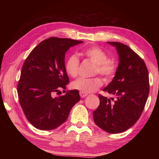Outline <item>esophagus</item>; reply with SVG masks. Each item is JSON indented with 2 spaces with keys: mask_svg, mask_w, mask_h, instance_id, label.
<instances>
[{
  "mask_svg": "<svg viewBox=\"0 0 159 159\" xmlns=\"http://www.w3.org/2000/svg\"><path fill=\"white\" fill-rule=\"evenodd\" d=\"M80 98H85L86 96L88 95V94H86V93H81V92H80Z\"/></svg>",
  "mask_w": 159,
  "mask_h": 159,
  "instance_id": "34e87169",
  "label": "esophagus"
}]
</instances>
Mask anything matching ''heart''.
I'll use <instances>...</instances> for the list:
<instances>
[{"instance_id": "obj_1", "label": "heart", "mask_w": 159, "mask_h": 159, "mask_svg": "<svg viewBox=\"0 0 159 159\" xmlns=\"http://www.w3.org/2000/svg\"><path fill=\"white\" fill-rule=\"evenodd\" d=\"M80 54L95 64V74H99L107 80L111 79L116 72L114 61L108 60V56L103 50L97 46H92L83 49ZM79 60L76 55H71L66 59L64 68L66 74L71 77H76L79 74ZM102 85V80L99 77L92 79H80L71 83V88L83 93L95 92Z\"/></svg>"}]
</instances>
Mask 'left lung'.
<instances>
[{
    "label": "left lung",
    "mask_w": 159,
    "mask_h": 159,
    "mask_svg": "<svg viewBox=\"0 0 159 159\" xmlns=\"http://www.w3.org/2000/svg\"><path fill=\"white\" fill-rule=\"evenodd\" d=\"M116 48L118 66L112 81L103 89L116 97L99 95V105L93 112L94 121L109 133H120L135 123L143 111L149 93V73L143 60L128 45L107 42Z\"/></svg>",
    "instance_id": "8db88e82"
}]
</instances>
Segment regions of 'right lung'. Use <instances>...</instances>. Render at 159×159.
<instances>
[{
  "instance_id": "right-lung-1",
  "label": "right lung",
  "mask_w": 159,
  "mask_h": 159,
  "mask_svg": "<svg viewBox=\"0 0 159 159\" xmlns=\"http://www.w3.org/2000/svg\"><path fill=\"white\" fill-rule=\"evenodd\" d=\"M82 43L51 37L40 43L26 59L17 93L26 118L35 128L50 130L59 127L66 121L72 107L80 101L79 90H76L57 98L52 95L60 88L65 90L69 82L64 68L66 51Z\"/></svg>"
}]
</instances>
